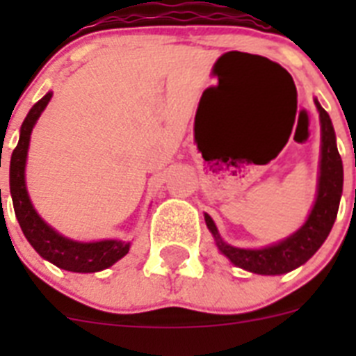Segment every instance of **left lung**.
Instances as JSON below:
<instances>
[{
    "label": "left lung",
    "instance_id": "1",
    "mask_svg": "<svg viewBox=\"0 0 356 356\" xmlns=\"http://www.w3.org/2000/svg\"><path fill=\"white\" fill-rule=\"evenodd\" d=\"M321 118V131H323V146H321V172L317 200L307 222L294 235L275 246L264 250H241L228 246L221 241L212 217L205 216L209 229L217 241V248L226 254L235 266L257 273V275H284L292 271L301 264L307 262L328 237L335 217L339 212L342 194V160L335 144V131L332 119L319 103L316 102Z\"/></svg>",
    "mask_w": 356,
    "mask_h": 356
}]
</instances>
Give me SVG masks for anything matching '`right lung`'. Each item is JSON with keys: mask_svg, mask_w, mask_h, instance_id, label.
<instances>
[{"mask_svg": "<svg viewBox=\"0 0 356 356\" xmlns=\"http://www.w3.org/2000/svg\"><path fill=\"white\" fill-rule=\"evenodd\" d=\"M51 92L31 106L21 127V137L10 159V194L14 203L15 217L23 229L24 237L42 259L49 260L56 267L72 273H96L106 269L112 264L122 259L130 250L128 242L99 241V242H76L58 235L53 228L37 216L30 203V197L24 185V163H26L28 144H30L31 128L42 114Z\"/></svg>", "mask_w": 356, "mask_h": 356, "instance_id": "right-lung-1", "label": "right lung"}]
</instances>
